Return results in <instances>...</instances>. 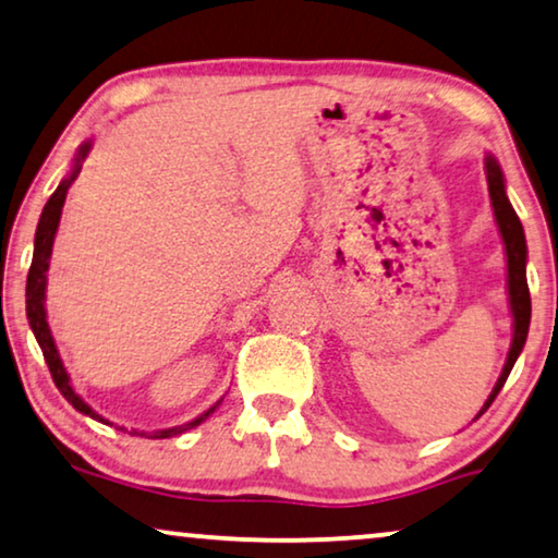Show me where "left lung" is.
<instances>
[{
    "mask_svg": "<svg viewBox=\"0 0 558 558\" xmlns=\"http://www.w3.org/2000/svg\"><path fill=\"white\" fill-rule=\"evenodd\" d=\"M485 177H488V192L493 202V215H496L500 238H504L506 245V260H508V303H511L513 313V341L511 351H508L506 366L500 372L496 387H493L490 397L485 399L481 414L493 404V399L498 397V391L504 389V384L511 374L518 354L523 351L525 336H529V324H531V293H529V280H525V257H529V250H525V234L523 225L518 219L515 209L506 197V179L504 171H500L498 161L488 154L485 159Z\"/></svg>",
    "mask_w": 558,
    "mask_h": 558,
    "instance_id": "8db88e82",
    "label": "left lung"
}]
</instances>
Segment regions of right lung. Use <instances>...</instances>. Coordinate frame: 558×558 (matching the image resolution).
I'll list each match as a JSON object with an SVG mask.
<instances>
[{"instance_id":"obj_1","label":"right lung","mask_w":558,"mask_h":558,"mask_svg":"<svg viewBox=\"0 0 558 558\" xmlns=\"http://www.w3.org/2000/svg\"><path fill=\"white\" fill-rule=\"evenodd\" d=\"M90 141H85V144L77 148V156L73 161V169H70V174L62 179L58 190L52 192V197L47 199L43 215H40V222H37V232H35V253H33V265H29V272H27V320H29V328H33L37 343H40L43 349V356L47 361V368H50L52 374V381L54 387L60 389V395L68 399L70 404L75 407L77 412L88 414V417L104 422V425H111V422L100 417V414L93 410L90 404L83 402V397L77 395L73 389V384H70V376L65 372V366H62V359L58 354V347H54V339L50 333V326H47V311H45V288H47V268H50V255H52V242H54V232H58V225H60V215H62V204H65L68 197V190L70 184L75 182L77 174H81L83 169V161L85 156L90 154ZM219 404V402H217ZM215 407H209L207 412L199 414L197 420L186 422V425H179V427H169V429H156V433H136L133 429V435H144L148 439H163V437H174V435H182L186 429L202 425L204 420L209 417L211 412L217 410ZM123 429V427H119Z\"/></svg>"}]
</instances>
